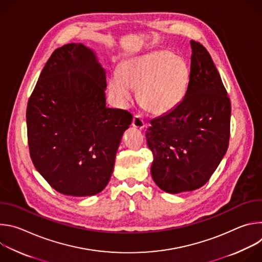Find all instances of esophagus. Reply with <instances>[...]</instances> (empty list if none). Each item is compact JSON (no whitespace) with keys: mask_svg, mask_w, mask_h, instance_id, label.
Masks as SVG:
<instances>
[{"mask_svg":"<svg viewBox=\"0 0 262 262\" xmlns=\"http://www.w3.org/2000/svg\"><path fill=\"white\" fill-rule=\"evenodd\" d=\"M132 125H133L134 127H136V128H139V129H143V128L145 127V123H144L143 119H142L140 116H138V115L134 116Z\"/></svg>","mask_w":262,"mask_h":262,"instance_id":"obj_1","label":"esophagus"}]
</instances>
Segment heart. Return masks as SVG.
Listing matches in <instances>:
<instances>
[{"label": "heart", "mask_w": 262, "mask_h": 262, "mask_svg": "<svg viewBox=\"0 0 262 262\" xmlns=\"http://www.w3.org/2000/svg\"><path fill=\"white\" fill-rule=\"evenodd\" d=\"M190 69L183 58L167 51L147 53L121 63L108 81V92L117 105L125 107L138 89L140 104L154 115H165L183 100Z\"/></svg>", "instance_id": "b5f03b06"}]
</instances>
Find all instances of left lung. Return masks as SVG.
<instances>
[{
    "instance_id": "obj_1",
    "label": "left lung",
    "mask_w": 262,
    "mask_h": 262,
    "mask_svg": "<svg viewBox=\"0 0 262 262\" xmlns=\"http://www.w3.org/2000/svg\"><path fill=\"white\" fill-rule=\"evenodd\" d=\"M186 94L170 113L150 121L146 140L154 154L151 176L164 192H191L204 185L226 155L231 105L206 49L191 40Z\"/></svg>"
}]
</instances>
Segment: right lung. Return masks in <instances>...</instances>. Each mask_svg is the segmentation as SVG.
I'll list each match as a JSON object with an SVG mask.
<instances>
[{
	"label": "right lung",
	"mask_w": 262,
	"mask_h": 262,
	"mask_svg": "<svg viewBox=\"0 0 262 262\" xmlns=\"http://www.w3.org/2000/svg\"><path fill=\"white\" fill-rule=\"evenodd\" d=\"M105 70L82 43L57 49L27 106L30 156L57 192L100 193L113 173L117 149L133 116L105 105Z\"/></svg>",
	"instance_id": "right-lung-1"
}]
</instances>
